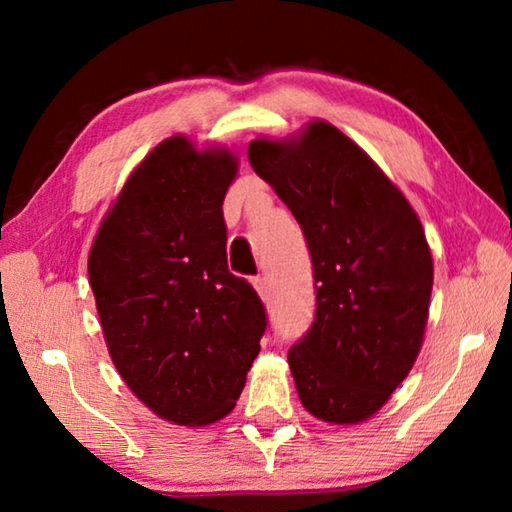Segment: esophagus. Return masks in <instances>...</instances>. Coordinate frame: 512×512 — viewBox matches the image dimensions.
<instances>
[{
    "label": "esophagus",
    "mask_w": 512,
    "mask_h": 512,
    "mask_svg": "<svg viewBox=\"0 0 512 512\" xmlns=\"http://www.w3.org/2000/svg\"><path fill=\"white\" fill-rule=\"evenodd\" d=\"M253 287L257 289L259 296H262V300L271 298V287H268V282H266L264 275H255V277H253Z\"/></svg>",
    "instance_id": "1"
}]
</instances>
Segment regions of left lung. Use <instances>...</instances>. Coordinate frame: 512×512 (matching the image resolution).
<instances>
[{
	"mask_svg": "<svg viewBox=\"0 0 512 512\" xmlns=\"http://www.w3.org/2000/svg\"><path fill=\"white\" fill-rule=\"evenodd\" d=\"M250 167L287 203L314 266V323L289 348L300 402L316 418H370L418 357L433 287L420 219L332 124L300 140H255Z\"/></svg>",
	"mask_w": 512,
	"mask_h": 512,
	"instance_id": "8db88e82",
	"label": "left lung"
}]
</instances>
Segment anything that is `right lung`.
I'll list each match as a JSON object with an SVG mask.
<instances>
[{
  "label": "right lung",
  "instance_id": "1",
  "mask_svg": "<svg viewBox=\"0 0 512 512\" xmlns=\"http://www.w3.org/2000/svg\"><path fill=\"white\" fill-rule=\"evenodd\" d=\"M228 151L171 137L146 155L94 239L88 273L119 375L164 420L201 427L235 409L268 325L228 271Z\"/></svg>",
  "mask_w": 512,
  "mask_h": 512
}]
</instances>
